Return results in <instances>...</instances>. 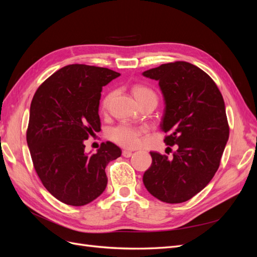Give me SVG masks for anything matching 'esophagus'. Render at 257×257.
Returning <instances> with one entry per match:
<instances>
[{
  "instance_id": "1",
  "label": "esophagus",
  "mask_w": 257,
  "mask_h": 257,
  "mask_svg": "<svg viewBox=\"0 0 257 257\" xmlns=\"http://www.w3.org/2000/svg\"><path fill=\"white\" fill-rule=\"evenodd\" d=\"M132 154H133V153H132V151H128V150H123L122 151V155L124 158H131Z\"/></svg>"
}]
</instances>
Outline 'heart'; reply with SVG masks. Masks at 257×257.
Returning <instances> with one entry per match:
<instances>
[{
    "mask_svg": "<svg viewBox=\"0 0 257 257\" xmlns=\"http://www.w3.org/2000/svg\"><path fill=\"white\" fill-rule=\"evenodd\" d=\"M133 94L141 105L148 102V100H155V102L158 100V96L153 90L141 84H137L133 88ZM111 97L112 94L110 93V94H108L104 98L102 103V108L104 110L108 107ZM144 132V127L132 125V124L128 123H120L116 126L109 130V132H108V138L116 145L132 149V148H135L141 144Z\"/></svg>",
    "mask_w": 257,
    "mask_h": 257,
    "instance_id": "obj_1",
    "label": "heart"
}]
</instances>
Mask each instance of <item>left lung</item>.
Returning a JSON list of instances; mask_svg holds the SVG:
<instances>
[{"mask_svg":"<svg viewBox=\"0 0 257 257\" xmlns=\"http://www.w3.org/2000/svg\"><path fill=\"white\" fill-rule=\"evenodd\" d=\"M143 75L159 81L166 105L164 142L177 145L172 160L150 152L152 164L143 181L154 197L180 204L203 190L220 166L229 136L224 99L211 77L189 62L162 64Z\"/></svg>","mask_w":257,"mask_h":257,"instance_id":"obj_1","label":"left lung"}]
</instances>
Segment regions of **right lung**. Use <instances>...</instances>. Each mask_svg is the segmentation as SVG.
<instances>
[{
  "label": "right lung",
  "mask_w": 257,
  "mask_h": 257,
  "mask_svg": "<svg viewBox=\"0 0 257 257\" xmlns=\"http://www.w3.org/2000/svg\"><path fill=\"white\" fill-rule=\"evenodd\" d=\"M119 76L109 68L71 64L46 79L33 96L27 130L31 158L45 188L66 205L97 198L107 185L106 166L121 155L110 142L96 153L84 151L85 139L100 131V92Z\"/></svg>",
  "instance_id": "right-lung-1"
}]
</instances>
